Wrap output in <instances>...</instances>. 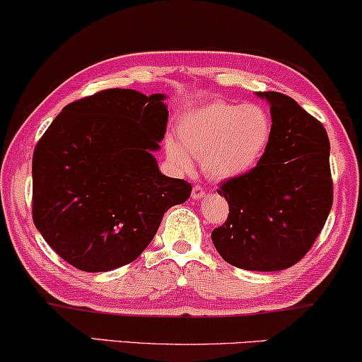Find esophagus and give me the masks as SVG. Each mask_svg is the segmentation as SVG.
Masks as SVG:
<instances>
[{"mask_svg": "<svg viewBox=\"0 0 362 362\" xmlns=\"http://www.w3.org/2000/svg\"><path fill=\"white\" fill-rule=\"evenodd\" d=\"M204 194H206V189L201 185H194L192 186V191H191V198L192 199H201V198H204Z\"/></svg>", "mask_w": 362, "mask_h": 362, "instance_id": "esophagus-1", "label": "esophagus"}]
</instances>
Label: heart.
Instances as JSON below:
<instances>
[{"instance_id":"1","label":"heart","mask_w":362,"mask_h":362,"mask_svg":"<svg viewBox=\"0 0 362 362\" xmlns=\"http://www.w3.org/2000/svg\"><path fill=\"white\" fill-rule=\"evenodd\" d=\"M177 138L168 139V156L189 170L191 156L203 159L213 177L250 171L271 138V118L257 105L214 101L187 111L177 123Z\"/></svg>"}]
</instances>
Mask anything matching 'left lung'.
Masks as SVG:
<instances>
[{
  "mask_svg": "<svg viewBox=\"0 0 362 362\" xmlns=\"http://www.w3.org/2000/svg\"><path fill=\"white\" fill-rule=\"evenodd\" d=\"M271 105V138L252 170L219 185L228 219L211 238L229 264L281 271L301 261L332 206L329 139L293 98L259 93Z\"/></svg>",
  "mask_w": 362,
  "mask_h": 362,
  "instance_id": "8db88e82",
  "label": "left lung"
}]
</instances>
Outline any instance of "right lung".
I'll return each instance as SVG.
<instances>
[{"mask_svg":"<svg viewBox=\"0 0 362 362\" xmlns=\"http://www.w3.org/2000/svg\"><path fill=\"white\" fill-rule=\"evenodd\" d=\"M163 95L103 89L69 103L33 153V221L61 259L86 273L133 262L191 185L159 173Z\"/></svg>","mask_w":362,"mask_h":362,"instance_id":"obj_1","label":"right lung"}]
</instances>
